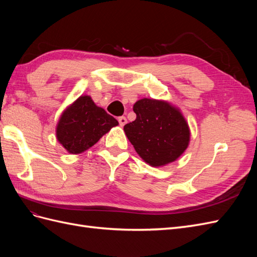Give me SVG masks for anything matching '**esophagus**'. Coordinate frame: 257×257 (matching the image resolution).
<instances>
[{
	"label": "esophagus",
	"instance_id": "1",
	"mask_svg": "<svg viewBox=\"0 0 257 257\" xmlns=\"http://www.w3.org/2000/svg\"><path fill=\"white\" fill-rule=\"evenodd\" d=\"M119 124H120V126H124L126 124V122H127V120H126V118L125 116H119Z\"/></svg>",
	"mask_w": 257,
	"mask_h": 257
}]
</instances>
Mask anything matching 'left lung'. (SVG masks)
I'll return each instance as SVG.
<instances>
[{
  "mask_svg": "<svg viewBox=\"0 0 257 257\" xmlns=\"http://www.w3.org/2000/svg\"><path fill=\"white\" fill-rule=\"evenodd\" d=\"M135 121L124 125L131 144L152 167L173 163L190 144V127L182 112L167 100L142 98L133 106Z\"/></svg>",
  "mask_w": 257,
  "mask_h": 257,
  "instance_id": "left-lung-1",
  "label": "left lung"
}]
</instances>
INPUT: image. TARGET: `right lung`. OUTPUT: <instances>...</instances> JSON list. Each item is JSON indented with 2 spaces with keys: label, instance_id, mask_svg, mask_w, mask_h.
Returning <instances> with one entry per match:
<instances>
[{
  "label": "right lung",
  "instance_id": "right-lung-1",
  "mask_svg": "<svg viewBox=\"0 0 257 257\" xmlns=\"http://www.w3.org/2000/svg\"><path fill=\"white\" fill-rule=\"evenodd\" d=\"M119 122L91 96L81 95L66 107L57 124L58 142L71 154H79L94 146Z\"/></svg>",
  "mask_w": 257,
  "mask_h": 257
}]
</instances>
